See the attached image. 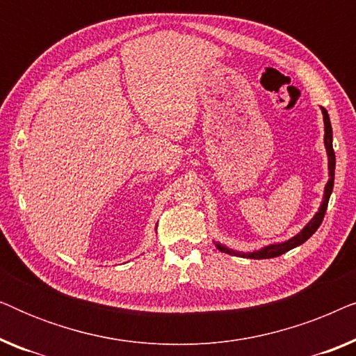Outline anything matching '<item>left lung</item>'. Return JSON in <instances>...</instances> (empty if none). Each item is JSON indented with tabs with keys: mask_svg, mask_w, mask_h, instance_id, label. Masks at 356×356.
I'll return each mask as SVG.
<instances>
[{
	"mask_svg": "<svg viewBox=\"0 0 356 356\" xmlns=\"http://www.w3.org/2000/svg\"><path fill=\"white\" fill-rule=\"evenodd\" d=\"M323 110V116H324V145L325 150H327V159H329V181L324 188V199L323 204H321L319 211L316 212V216L311 218L303 230H301L298 235H295L293 238H290L289 241L284 243H275V245H269L261 248L259 251H252V252H240V251H233L230 248L220 245V243L216 241V246L218 251L227 252V254L232 256H241V257H250V259H270V257H277L280 254H285L286 251L293 250V248L303 245V243L308 240L309 236H313V233L318 230L321 223H323V218L325 216V211H327V204H329V197L332 194L334 189V175H335V154H334V147H332V126H330V120H329V113L325 108Z\"/></svg>",
	"mask_w": 356,
	"mask_h": 356,
	"instance_id": "obj_1",
	"label": "left lung"
}]
</instances>
